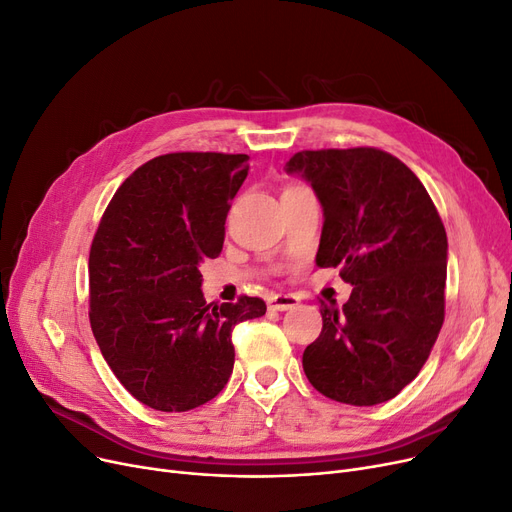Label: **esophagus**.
<instances>
[{
	"mask_svg": "<svg viewBox=\"0 0 512 512\" xmlns=\"http://www.w3.org/2000/svg\"><path fill=\"white\" fill-rule=\"evenodd\" d=\"M297 305H299L297 295H272L268 299V307L274 311H286V309H293Z\"/></svg>",
	"mask_w": 512,
	"mask_h": 512,
	"instance_id": "obj_1",
	"label": "esophagus"
}]
</instances>
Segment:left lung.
Returning a JSON list of instances; mask_svg holds the SVG:
<instances>
[{
	"mask_svg": "<svg viewBox=\"0 0 512 512\" xmlns=\"http://www.w3.org/2000/svg\"><path fill=\"white\" fill-rule=\"evenodd\" d=\"M324 211L316 263L341 265L343 309L322 307L303 370L322 395L374 406L416 379L443 324L448 236L429 192L379 148L303 150L286 163Z\"/></svg>",
	"mask_w": 512,
	"mask_h": 512,
	"instance_id": "8db88e82",
	"label": "left lung"
}]
</instances>
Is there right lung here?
<instances>
[{
    "label": "right lung",
    "mask_w": 512,
    "mask_h": 512,
    "mask_svg": "<svg viewBox=\"0 0 512 512\" xmlns=\"http://www.w3.org/2000/svg\"><path fill=\"white\" fill-rule=\"evenodd\" d=\"M247 154L171 152L133 171L90 251V322L106 364L148 408L186 412L226 387L232 328L265 314L259 297L207 303L201 263L224 247Z\"/></svg>",
    "instance_id": "right-lung-1"
}]
</instances>
